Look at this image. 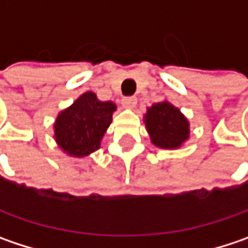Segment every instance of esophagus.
<instances>
[{
  "label": "esophagus",
  "instance_id": "obj_1",
  "mask_svg": "<svg viewBox=\"0 0 248 248\" xmlns=\"http://www.w3.org/2000/svg\"><path fill=\"white\" fill-rule=\"evenodd\" d=\"M121 104L124 108H134L137 106V98L135 97H124L121 100Z\"/></svg>",
  "mask_w": 248,
  "mask_h": 248
}]
</instances>
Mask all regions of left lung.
I'll list each match as a JSON object with an SVG mask.
<instances>
[{"label":"left lung","mask_w":248,"mask_h":248,"mask_svg":"<svg viewBox=\"0 0 248 248\" xmlns=\"http://www.w3.org/2000/svg\"><path fill=\"white\" fill-rule=\"evenodd\" d=\"M151 142L162 150H178L189 140L190 125L182 111L168 100L152 104L144 114Z\"/></svg>","instance_id":"left-lung-1"}]
</instances>
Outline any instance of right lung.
I'll return each instance as SVG.
<instances>
[{"mask_svg": "<svg viewBox=\"0 0 248 248\" xmlns=\"http://www.w3.org/2000/svg\"><path fill=\"white\" fill-rule=\"evenodd\" d=\"M117 106L100 101L93 92H86L62 110L53 123V138L69 156L83 158L101 145V140L111 124Z\"/></svg>", "mask_w": 248, "mask_h": 248, "instance_id": "right-lung-1", "label": "right lung"}]
</instances>
